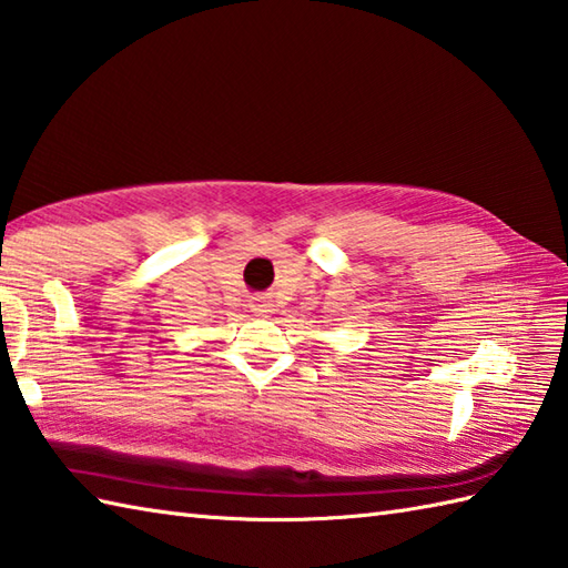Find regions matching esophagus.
Masks as SVG:
<instances>
[{
  "label": "esophagus",
  "instance_id": "34e87169",
  "mask_svg": "<svg viewBox=\"0 0 568 568\" xmlns=\"http://www.w3.org/2000/svg\"><path fill=\"white\" fill-rule=\"evenodd\" d=\"M250 306H252V311L257 316H267L270 314V304H267V301H262V298H252Z\"/></svg>",
  "mask_w": 568,
  "mask_h": 568
}]
</instances>
